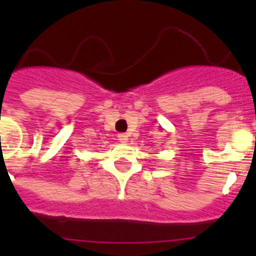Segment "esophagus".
<instances>
[{"label":"esophagus","instance_id":"obj_1","mask_svg":"<svg viewBox=\"0 0 256 256\" xmlns=\"http://www.w3.org/2000/svg\"><path fill=\"white\" fill-rule=\"evenodd\" d=\"M118 140L124 144V142L128 141V136H126V133H119V134H118Z\"/></svg>","mask_w":256,"mask_h":256}]
</instances>
